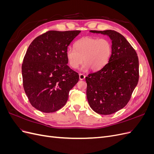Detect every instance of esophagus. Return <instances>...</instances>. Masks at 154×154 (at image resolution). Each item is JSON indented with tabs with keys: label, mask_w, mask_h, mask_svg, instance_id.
<instances>
[{
	"label": "esophagus",
	"mask_w": 154,
	"mask_h": 154,
	"mask_svg": "<svg viewBox=\"0 0 154 154\" xmlns=\"http://www.w3.org/2000/svg\"><path fill=\"white\" fill-rule=\"evenodd\" d=\"M79 78H80V80H83L85 78V76L83 74H79Z\"/></svg>",
	"instance_id": "obj_1"
}]
</instances>
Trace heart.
I'll return each instance as SVG.
<instances>
[{"instance_id":"1","label":"heart","mask_w":154,"mask_h":154,"mask_svg":"<svg viewBox=\"0 0 154 154\" xmlns=\"http://www.w3.org/2000/svg\"><path fill=\"white\" fill-rule=\"evenodd\" d=\"M74 49L66 51V57L69 66L76 69L83 62V71L89 68L96 71L103 68L108 63L112 54V44L106 39L93 37H83L74 44Z\"/></svg>"}]
</instances>
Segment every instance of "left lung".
I'll list each match as a JSON object with an SVG mask.
<instances>
[{"mask_svg": "<svg viewBox=\"0 0 154 154\" xmlns=\"http://www.w3.org/2000/svg\"><path fill=\"white\" fill-rule=\"evenodd\" d=\"M108 36L112 40L109 63L85 78L87 97L96 113L109 115L122 109L129 101L139 80V60L125 37L113 30L90 31Z\"/></svg>", "mask_w": 154, "mask_h": 154, "instance_id": "8db88e82", "label": "left lung"}]
</instances>
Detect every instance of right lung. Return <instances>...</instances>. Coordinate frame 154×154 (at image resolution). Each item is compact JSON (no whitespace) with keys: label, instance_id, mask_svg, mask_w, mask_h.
<instances>
[{"label":"right lung","instance_id":"obj_1","mask_svg":"<svg viewBox=\"0 0 154 154\" xmlns=\"http://www.w3.org/2000/svg\"><path fill=\"white\" fill-rule=\"evenodd\" d=\"M81 31H49L29 45L22 66L23 86L31 105L45 113L66 105L79 80L68 66L66 51Z\"/></svg>","mask_w":154,"mask_h":154}]
</instances>
